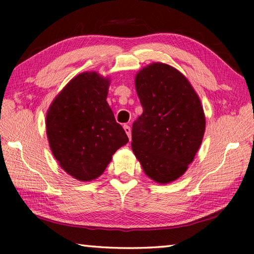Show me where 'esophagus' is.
<instances>
[{"label": "esophagus", "mask_w": 254, "mask_h": 254, "mask_svg": "<svg viewBox=\"0 0 254 254\" xmlns=\"http://www.w3.org/2000/svg\"><path fill=\"white\" fill-rule=\"evenodd\" d=\"M123 128H124V131H126L127 135L128 136V139H131V127L126 124V126H123Z\"/></svg>", "instance_id": "34e87169"}]
</instances>
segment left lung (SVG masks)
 Returning <instances> with one entry per match:
<instances>
[{"label":"left lung","mask_w":254,"mask_h":254,"mask_svg":"<svg viewBox=\"0 0 254 254\" xmlns=\"http://www.w3.org/2000/svg\"><path fill=\"white\" fill-rule=\"evenodd\" d=\"M143 113L133 123L132 150L144 174L158 184L182 177L203 141V105L187 77L175 67L152 63L136 72Z\"/></svg>","instance_id":"obj_1"}]
</instances>
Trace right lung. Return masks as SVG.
<instances>
[{"mask_svg":"<svg viewBox=\"0 0 254 254\" xmlns=\"http://www.w3.org/2000/svg\"><path fill=\"white\" fill-rule=\"evenodd\" d=\"M111 79L96 71L75 76L51 102L47 137L59 166L79 182L100 177L118 149L128 142L106 102Z\"/></svg>","mask_w":254,"mask_h":254,"instance_id":"right-lung-1","label":"right lung"}]
</instances>
